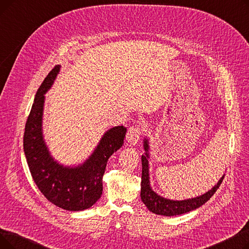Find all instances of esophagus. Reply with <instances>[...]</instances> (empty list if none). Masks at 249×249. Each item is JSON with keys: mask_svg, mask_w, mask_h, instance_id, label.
<instances>
[{"mask_svg": "<svg viewBox=\"0 0 249 249\" xmlns=\"http://www.w3.org/2000/svg\"><path fill=\"white\" fill-rule=\"evenodd\" d=\"M142 129L139 126H131L128 129V133H127V141L130 143V144L135 145L140 140V136L142 134Z\"/></svg>", "mask_w": 249, "mask_h": 249, "instance_id": "esophagus-1", "label": "esophagus"}]
</instances>
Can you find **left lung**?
<instances>
[{
	"label": "left lung",
	"mask_w": 249,
	"mask_h": 249,
	"mask_svg": "<svg viewBox=\"0 0 249 249\" xmlns=\"http://www.w3.org/2000/svg\"><path fill=\"white\" fill-rule=\"evenodd\" d=\"M143 146H144L145 154L141 156L142 161V176H141V194L140 197L142 202L145 204V206L148 208V210L154 214L158 215H163V216H176L185 214L190 211L195 210L202 205H204L212 196L215 194V192L219 189L220 185L222 184V180L224 178V176L222 177L217 185H215L210 191H208L206 194L199 196V197L182 200V201H174L165 199L163 197H160V195L156 194L154 191H152L150 187L149 181V166H148V159H149V144L148 139L144 138L143 140Z\"/></svg>",
	"instance_id": "left-lung-1"
}]
</instances>
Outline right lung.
I'll return each instance as SVG.
<instances>
[{
	"mask_svg": "<svg viewBox=\"0 0 249 249\" xmlns=\"http://www.w3.org/2000/svg\"><path fill=\"white\" fill-rule=\"evenodd\" d=\"M59 69L60 65H55L37 90L25 125L23 146L31 176L44 197L64 210L83 211L101 198L107 161L123 145L127 130L123 126L109 129L93 154L81 165L63 166L52 159L42 135V115L44 95Z\"/></svg>",
	"mask_w": 249,
	"mask_h": 249,
	"instance_id": "right-lung-1",
	"label": "right lung"
}]
</instances>
